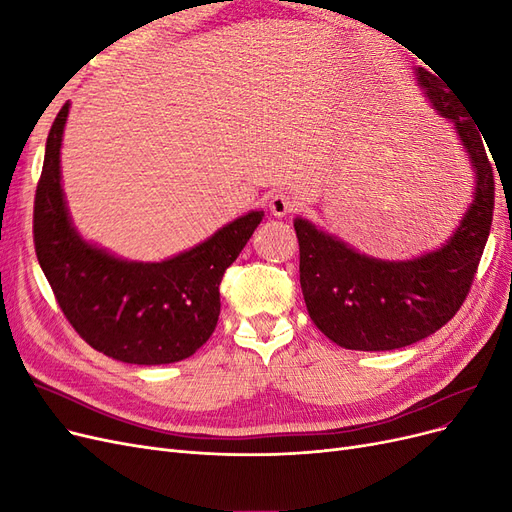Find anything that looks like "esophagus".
<instances>
[{"instance_id":"esophagus-1","label":"esophagus","mask_w":512,"mask_h":512,"mask_svg":"<svg viewBox=\"0 0 512 512\" xmlns=\"http://www.w3.org/2000/svg\"><path fill=\"white\" fill-rule=\"evenodd\" d=\"M269 209L273 215H277V218H284V215L297 209V200H294L288 192H275L269 200Z\"/></svg>"}]
</instances>
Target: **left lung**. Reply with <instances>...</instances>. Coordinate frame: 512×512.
Here are the masks:
<instances>
[{
	"instance_id": "8db88e82",
	"label": "left lung",
	"mask_w": 512,
	"mask_h": 512,
	"mask_svg": "<svg viewBox=\"0 0 512 512\" xmlns=\"http://www.w3.org/2000/svg\"><path fill=\"white\" fill-rule=\"evenodd\" d=\"M416 76L436 111L453 121L474 166L476 192L451 241L406 262L363 256L314 224L294 220L309 318L348 350L404 348L442 329L470 294L491 230L495 181L487 138L436 74L418 68Z\"/></svg>"
}]
</instances>
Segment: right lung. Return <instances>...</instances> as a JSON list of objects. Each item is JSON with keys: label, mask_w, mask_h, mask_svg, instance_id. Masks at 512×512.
I'll list each match as a JSON object with an SVG mask.
<instances>
[{"label": "right lung", "mask_w": 512, "mask_h": 512, "mask_svg": "<svg viewBox=\"0 0 512 512\" xmlns=\"http://www.w3.org/2000/svg\"><path fill=\"white\" fill-rule=\"evenodd\" d=\"M68 102L46 138L34 198V245L40 267L72 329L123 363L162 365L192 356L215 331L220 284L262 211H252L211 239L164 262H126L85 243L70 224L59 181Z\"/></svg>", "instance_id": "right-lung-1"}]
</instances>
